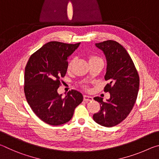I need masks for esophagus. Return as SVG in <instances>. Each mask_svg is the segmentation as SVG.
Wrapping results in <instances>:
<instances>
[{
    "instance_id": "34e87169",
    "label": "esophagus",
    "mask_w": 159,
    "mask_h": 159,
    "mask_svg": "<svg viewBox=\"0 0 159 159\" xmlns=\"http://www.w3.org/2000/svg\"><path fill=\"white\" fill-rule=\"evenodd\" d=\"M83 99H84L85 101H93V97H90V96H88V95H84L83 96Z\"/></svg>"
}]
</instances>
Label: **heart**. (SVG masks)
<instances>
[{"instance_id": "obj_1", "label": "heart", "mask_w": 159, "mask_h": 159, "mask_svg": "<svg viewBox=\"0 0 159 159\" xmlns=\"http://www.w3.org/2000/svg\"><path fill=\"white\" fill-rule=\"evenodd\" d=\"M89 60H90V61H93V60H102V59L100 57H98V56H96V55H90V57H89ZM71 64H72V61H70L69 62V64H68V66H67V69H68L69 70L71 69Z\"/></svg>"}]
</instances>
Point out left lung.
Here are the masks:
<instances>
[{
	"mask_svg": "<svg viewBox=\"0 0 159 159\" xmlns=\"http://www.w3.org/2000/svg\"><path fill=\"white\" fill-rule=\"evenodd\" d=\"M103 51L107 61L104 76L108 80L104 88L110 98L104 102L100 97L94 99L100 110L93 115L95 121L104 127H113L125 120L135 103L139 86V76L130 55L118 42L111 40L96 43Z\"/></svg>",
	"mask_w": 159,
	"mask_h": 159,
	"instance_id": "1",
	"label": "left lung"
}]
</instances>
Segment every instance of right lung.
Here are the masks:
<instances>
[{"label":"right lung","instance_id":"1","mask_svg":"<svg viewBox=\"0 0 159 159\" xmlns=\"http://www.w3.org/2000/svg\"><path fill=\"white\" fill-rule=\"evenodd\" d=\"M76 44L51 41L29 57L25 66V90L28 104L40 119L52 125L64 124L71 120L74 109L83 101L82 94L69 90L65 98L57 93L65 76L67 57L79 46Z\"/></svg>","mask_w":159,"mask_h":159}]
</instances>
